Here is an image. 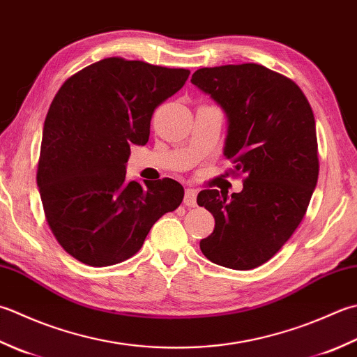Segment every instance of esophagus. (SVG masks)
I'll return each instance as SVG.
<instances>
[{
    "instance_id": "esophagus-1",
    "label": "esophagus",
    "mask_w": 357,
    "mask_h": 357,
    "mask_svg": "<svg viewBox=\"0 0 357 357\" xmlns=\"http://www.w3.org/2000/svg\"><path fill=\"white\" fill-rule=\"evenodd\" d=\"M184 204L187 207H195V206H197V190H195V188H185Z\"/></svg>"
}]
</instances>
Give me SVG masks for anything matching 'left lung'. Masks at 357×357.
<instances>
[{
	"label": "left lung",
	"instance_id": "left-lung-1",
	"mask_svg": "<svg viewBox=\"0 0 357 357\" xmlns=\"http://www.w3.org/2000/svg\"><path fill=\"white\" fill-rule=\"evenodd\" d=\"M227 117L225 156L243 174L240 193L202 190L215 218L199 248L230 269L271 260L303 220L319 178L316 121L294 82L257 63L201 68L190 80Z\"/></svg>",
	"mask_w": 357,
	"mask_h": 357
}]
</instances>
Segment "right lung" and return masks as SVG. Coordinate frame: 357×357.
<instances>
[{
    "label": "right lung",
    "instance_id": "1",
    "mask_svg": "<svg viewBox=\"0 0 357 357\" xmlns=\"http://www.w3.org/2000/svg\"><path fill=\"white\" fill-rule=\"evenodd\" d=\"M190 71L103 59L71 75L49 107L37 184L60 246L89 266L128 260L153 225L183 202L174 179L128 181L130 145H145L155 109Z\"/></svg>",
    "mask_w": 357,
    "mask_h": 357
}]
</instances>
